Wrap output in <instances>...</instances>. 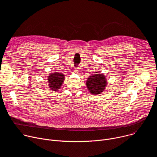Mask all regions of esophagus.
Masks as SVG:
<instances>
[{"instance_id":"1","label":"esophagus","mask_w":157,"mask_h":157,"mask_svg":"<svg viewBox=\"0 0 157 157\" xmlns=\"http://www.w3.org/2000/svg\"><path fill=\"white\" fill-rule=\"evenodd\" d=\"M75 73H79V70L78 69H77V68H76V69H75Z\"/></svg>"}]
</instances>
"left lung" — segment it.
<instances>
[{
    "mask_svg": "<svg viewBox=\"0 0 157 157\" xmlns=\"http://www.w3.org/2000/svg\"><path fill=\"white\" fill-rule=\"evenodd\" d=\"M107 82L105 76L102 73L94 74L88 77L86 86L89 93L93 95L101 94L105 89Z\"/></svg>",
    "mask_w": 157,
    "mask_h": 157,
    "instance_id": "8db88e82",
    "label": "left lung"
}]
</instances>
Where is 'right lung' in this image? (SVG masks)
<instances>
[{
    "mask_svg": "<svg viewBox=\"0 0 157 157\" xmlns=\"http://www.w3.org/2000/svg\"><path fill=\"white\" fill-rule=\"evenodd\" d=\"M48 83L51 90L53 91H58L64 81V75L61 72L52 73L48 77Z\"/></svg>",
    "mask_w": 157,
    "mask_h": 157,
    "instance_id": "obj_1",
    "label": "right lung"
}]
</instances>
